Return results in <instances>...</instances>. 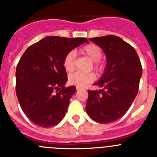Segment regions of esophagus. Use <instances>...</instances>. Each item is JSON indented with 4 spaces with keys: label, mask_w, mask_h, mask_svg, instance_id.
<instances>
[{
    "label": "esophagus",
    "mask_w": 157,
    "mask_h": 157,
    "mask_svg": "<svg viewBox=\"0 0 157 157\" xmlns=\"http://www.w3.org/2000/svg\"><path fill=\"white\" fill-rule=\"evenodd\" d=\"M80 89H81V88H80V87H78V86H76V90H79Z\"/></svg>",
    "instance_id": "esophagus-1"
}]
</instances>
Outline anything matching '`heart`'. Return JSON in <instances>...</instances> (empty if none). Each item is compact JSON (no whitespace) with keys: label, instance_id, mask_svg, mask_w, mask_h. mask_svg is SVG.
Listing matches in <instances>:
<instances>
[{"label":"heart","instance_id":"1","mask_svg":"<svg viewBox=\"0 0 157 157\" xmlns=\"http://www.w3.org/2000/svg\"><path fill=\"white\" fill-rule=\"evenodd\" d=\"M80 53L86 56L89 59L93 61V67L98 72H102L105 69V63L101 61L102 56V50L98 45L94 44L83 46L80 48ZM75 54L74 52H67L63 59V66L67 72H72L75 69ZM95 75L94 73H82V72H75L71 75L68 78V82L71 85L78 87H83L94 81Z\"/></svg>","mask_w":157,"mask_h":157}]
</instances>
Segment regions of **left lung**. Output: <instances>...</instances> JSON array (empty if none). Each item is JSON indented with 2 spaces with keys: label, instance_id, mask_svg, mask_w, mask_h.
Returning <instances> with one entry per match:
<instances>
[{
  "label": "left lung",
  "instance_id": "8db88e82",
  "mask_svg": "<svg viewBox=\"0 0 157 157\" xmlns=\"http://www.w3.org/2000/svg\"><path fill=\"white\" fill-rule=\"evenodd\" d=\"M107 56V66L94 86L100 90H88L86 110L100 123H110L125 115L139 89L142 67L134 47L120 37L107 35L90 38Z\"/></svg>",
  "mask_w": 157,
  "mask_h": 157
}]
</instances>
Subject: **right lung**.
Returning <instances> with one entry per match:
<instances>
[{
    "instance_id": "obj_1",
    "label": "right lung",
    "mask_w": 157,
    "mask_h": 157,
    "mask_svg": "<svg viewBox=\"0 0 157 157\" xmlns=\"http://www.w3.org/2000/svg\"><path fill=\"white\" fill-rule=\"evenodd\" d=\"M86 37L49 36L27 48L16 67L18 101L29 120L41 127L57 125L66 114L75 86L65 87L67 80L63 59Z\"/></svg>"
}]
</instances>
